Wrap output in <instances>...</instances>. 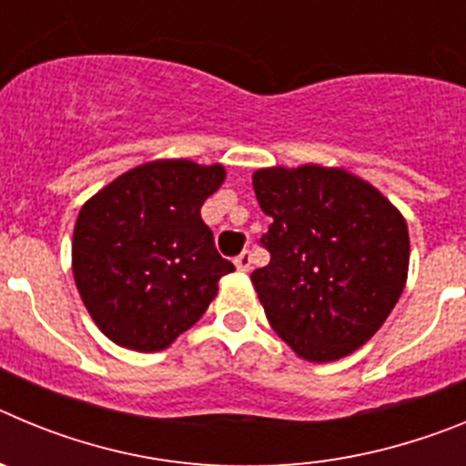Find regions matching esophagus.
I'll list each match as a JSON object with an SVG mask.
<instances>
[{"mask_svg":"<svg viewBox=\"0 0 466 466\" xmlns=\"http://www.w3.org/2000/svg\"><path fill=\"white\" fill-rule=\"evenodd\" d=\"M236 268L240 270V273H247V270L252 268V254L247 252V249L240 254V257H236Z\"/></svg>","mask_w":466,"mask_h":466,"instance_id":"esophagus-1","label":"esophagus"}]
</instances>
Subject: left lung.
I'll return each mask as SVG.
<instances>
[{"label":"left lung","mask_w":466,"mask_h":466,"mask_svg":"<svg viewBox=\"0 0 466 466\" xmlns=\"http://www.w3.org/2000/svg\"><path fill=\"white\" fill-rule=\"evenodd\" d=\"M254 193L273 224L252 273L270 327L306 361L352 355L382 327L409 278V226L343 167H261Z\"/></svg>","instance_id":"left-lung-1"}]
</instances>
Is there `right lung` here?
<instances>
[{
  "label": "right lung",
  "instance_id": "right-lung-1",
  "mask_svg": "<svg viewBox=\"0 0 466 466\" xmlns=\"http://www.w3.org/2000/svg\"><path fill=\"white\" fill-rule=\"evenodd\" d=\"M224 179L221 163L160 158L86 200L74 224L72 273L106 339L158 352L203 317L219 279L236 270L200 217Z\"/></svg>",
  "mask_w": 466,
  "mask_h": 466
}]
</instances>
